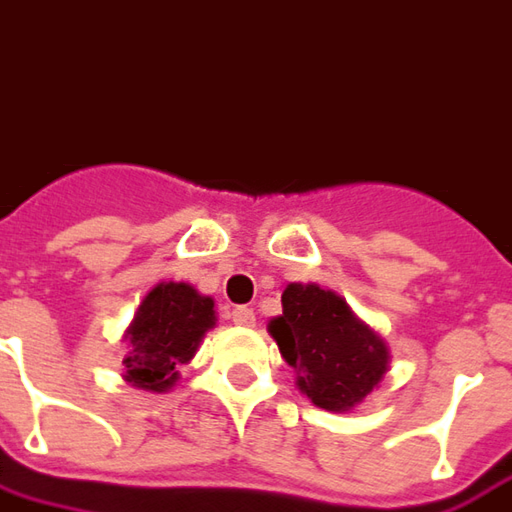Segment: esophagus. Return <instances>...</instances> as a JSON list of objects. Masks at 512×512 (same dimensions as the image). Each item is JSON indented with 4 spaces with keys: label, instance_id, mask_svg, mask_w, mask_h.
I'll list each match as a JSON object with an SVG mask.
<instances>
[{
    "label": "esophagus",
    "instance_id": "1",
    "mask_svg": "<svg viewBox=\"0 0 512 512\" xmlns=\"http://www.w3.org/2000/svg\"><path fill=\"white\" fill-rule=\"evenodd\" d=\"M231 320H234L236 326H253V323H256V312H253L250 306H234Z\"/></svg>",
    "mask_w": 512,
    "mask_h": 512
}]
</instances>
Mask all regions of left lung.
Here are the masks:
<instances>
[{"mask_svg":"<svg viewBox=\"0 0 512 512\" xmlns=\"http://www.w3.org/2000/svg\"><path fill=\"white\" fill-rule=\"evenodd\" d=\"M284 315L267 331L295 368V384L315 407L348 412L379 387L390 351L337 292L317 284H290L281 295Z\"/></svg>","mask_w":512,"mask_h":512,"instance_id":"8db88e82","label":"left lung"}]
</instances>
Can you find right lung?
I'll use <instances>...</instances> for the list:
<instances>
[{
    "mask_svg": "<svg viewBox=\"0 0 512 512\" xmlns=\"http://www.w3.org/2000/svg\"><path fill=\"white\" fill-rule=\"evenodd\" d=\"M214 301L192 284L161 281L144 295L125 331V382L150 393H167L181 379L178 368L195 357L214 329Z\"/></svg>",
    "mask_w": 512,
    "mask_h": 512,
    "instance_id": "obj_1",
    "label": "right lung"
}]
</instances>
